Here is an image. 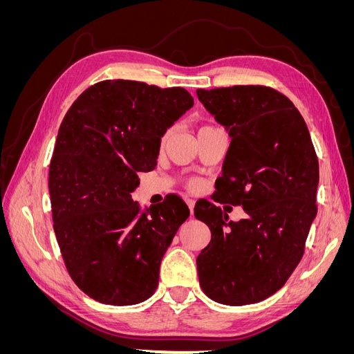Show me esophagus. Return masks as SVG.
Wrapping results in <instances>:
<instances>
[{"label": "esophagus", "mask_w": 354, "mask_h": 354, "mask_svg": "<svg viewBox=\"0 0 354 354\" xmlns=\"http://www.w3.org/2000/svg\"><path fill=\"white\" fill-rule=\"evenodd\" d=\"M186 203H187V207H189V209H190V216H194L195 201H194V199H190V198H187V199H186Z\"/></svg>", "instance_id": "1"}]
</instances>
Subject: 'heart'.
<instances>
[{
    "mask_svg": "<svg viewBox=\"0 0 354 354\" xmlns=\"http://www.w3.org/2000/svg\"><path fill=\"white\" fill-rule=\"evenodd\" d=\"M169 136H171V130H168V131L164 134V137H162V143H165V142L168 140V137H169ZM190 186H196V181H192Z\"/></svg>",
    "mask_w": 354,
    "mask_h": 354,
    "instance_id": "1",
    "label": "heart"
}]
</instances>
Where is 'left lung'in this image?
<instances>
[{
    "instance_id": "left-lung-1",
    "label": "left lung",
    "mask_w": 354,
    "mask_h": 354,
    "mask_svg": "<svg viewBox=\"0 0 354 354\" xmlns=\"http://www.w3.org/2000/svg\"><path fill=\"white\" fill-rule=\"evenodd\" d=\"M196 94L232 138L216 201L246 212L234 223L214 203H196L195 217L211 230L196 259L199 283L221 304L260 303L295 270L316 218L312 137L294 103L273 88L234 85Z\"/></svg>"
}]
</instances>
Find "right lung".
<instances>
[{
	"label": "right lung",
	"mask_w": 354,
	"mask_h": 354,
	"mask_svg": "<svg viewBox=\"0 0 354 354\" xmlns=\"http://www.w3.org/2000/svg\"><path fill=\"white\" fill-rule=\"evenodd\" d=\"M192 106L185 88L113 80L91 85L63 118L48 177L55 233L73 282L95 301L138 304L158 288L190 211L180 198L142 208L131 194Z\"/></svg>",
	"instance_id": "right-lung-1"
}]
</instances>
